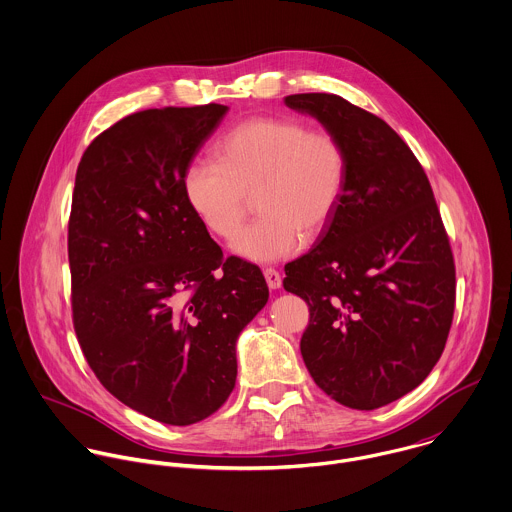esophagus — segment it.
I'll return each mask as SVG.
<instances>
[{
  "instance_id": "34e87169",
  "label": "esophagus",
  "mask_w": 512,
  "mask_h": 512,
  "mask_svg": "<svg viewBox=\"0 0 512 512\" xmlns=\"http://www.w3.org/2000/svg\"><path fill=\"white\" fill-rule=\"evenodd\" d=\"M263 275H265V281L269 284V288H273V290H277V288H281V284H283V279H281V273L279 271H275V269H265L263 271Z\"/></svg>"
}]
</instances>
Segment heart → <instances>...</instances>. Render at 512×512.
I'll use <instances>...</instances> for the list:
<instances>
[{
	"mask_svg": "<svg viewBox=\"0 0 512 512\" xmlns=\"http://www.w3.org/2000/svg\"><path fill=\"white\" fill-rule=\"evenodd\" d=\"M216 159H192L182 172V192L198 222L229 239L257 194L259 218L231 243L233 253L255 263L294 255L306 237L332 220L347 180L340 139L292 117H251L216 143Z\"/></svg>",
	"mask_w": 512,
	"mask_h": 512,
	"instance_id": "heart-1",
	"label": "heart"
}]
</instances>
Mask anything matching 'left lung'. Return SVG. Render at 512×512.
Masks as SVG:
<instances>
[{
  "label": "left lung",
  "mask_w": 512,
  "mask_h": 512,
  "mask_svg": "<svg viewBox=\"0 0 512 512\" xmlns=\"http://www.w3.org/2000/svg\"><path fill=\"white\" fill-rule=\"evenodd\" d=\"M284 104L318 119L347 153L332 220L284 267V290L310 306L300 353L328 397L373 410L416 389L444 351L455 304L450 241L426 172L381 117L336 94Z\"/></svg>",
  "instance_id": "8db88e82"
}]
</instances>
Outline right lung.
<instances>
[{
    "mask_svg": "<svg viewBox=\"0 0 512 512\" xmlns=\"http://www.w3.org/2000/svg\"><path fill=\"white\" fill-rule=\"evenodd\" d=\"M228 106L127 115L76 171L68 222L74 330L100 383L171 426L233 391L235 345L269 300L259 267L228 257L182 192L184 167Z\"/></svg>",
    "mask_w": 512,
    "mask_h": 512,
    "instance_id": "obj_1",
    "label": "right lung"
}]
</instances>
